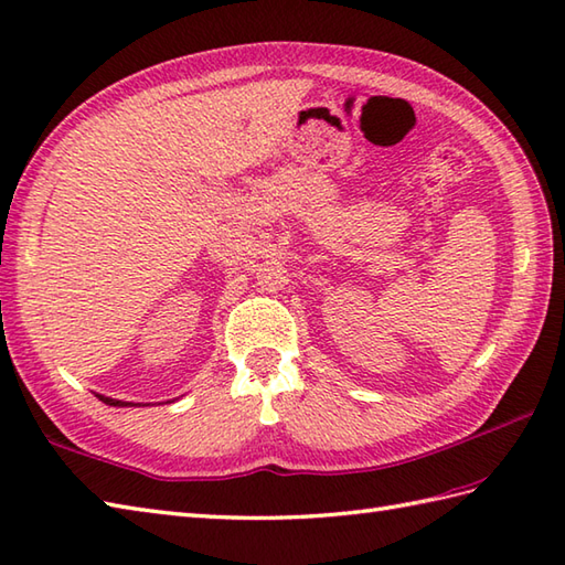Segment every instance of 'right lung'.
Here are the masks:
<instances>
[{"label": "right lung", "instance_id": "1", "mask_svg": "<svg viewBox=\"0 0 565 565\" xmlns=\"http://www.w3.org/2000/svg\"><path fill=\"white\" fill-rule=\"evenodd\" d=\"M99 401L106 405H114V407H126V405H134V403H126V401H116V398H106V395H99Z\"/></svg>", "mask_w": 565, "mask_h": 565}]
</instances>
